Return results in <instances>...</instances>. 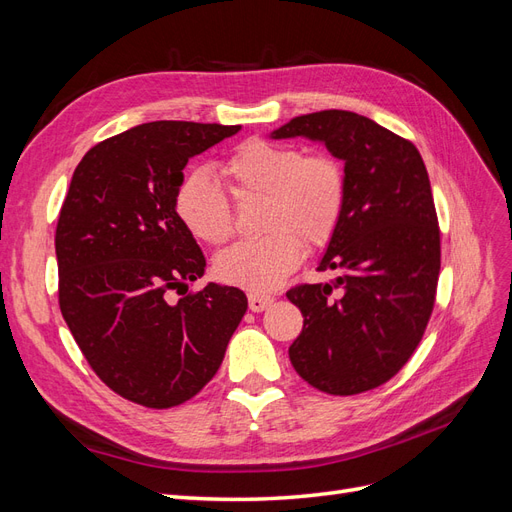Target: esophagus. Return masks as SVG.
<instances>
[{"instance_id":"34e87169","label":"esophagus","mask_w":512,"mask_h":512,"mask_svg":"<svg viewBox=\"0 0 512 512\" xmlns=\"http://www.w3.org/2000/svg\"><path fill=\"white\" fill-rule=\"evenodd\" d=\"M273 303L271 294H250V309L252 312H262Z\"/></svg>"}]
</instances>
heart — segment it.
<instances>
[{
  "instance_id": "1",
  "label": "heart",
  "mask_w": 512,
  "mask_h": 512,
  "mask_svg": "<svg viewBox=\"0 0 512 512\" xmlns=\"http://www.w3.org/2000/svg\"><path fill=\"white\" fill-rule=\"evenodd\" d=\"M228 188L237 200L265 198L260 230L267 235L241 241L215 260L222 282L271 292L301 265L305 245L320 250L342 224L348 181L331 153H307L294 145L250 138L222 164ZM175 209L183 226L209 245L226 243L235 218L226 194L205 170H192L179 183Z\"/></svg>"
}]
</instances>
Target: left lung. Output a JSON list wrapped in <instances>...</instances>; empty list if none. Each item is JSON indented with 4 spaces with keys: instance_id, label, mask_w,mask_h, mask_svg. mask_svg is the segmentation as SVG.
Instances as JSON below:
<instances>
[{
    "instance_id": "1",
    "label": "left lung",
    "mask_w": 512,
    "mask_h": 512,
    "mask_svg": "<svg viewBox=\"0 0 512 512\" xmlns=\"http://www.w3.org/2000/svg\"><path fill=\"white\" fill-rule=\"evenodd\" d=\"M305 136L344 162V218L318 271L286 292L303 314L290 363L314 389L356 395L391 380L425 333L440 275V228L418 149L350 111L294 117L271 138Z\"/></svg>"
}]
</instances>
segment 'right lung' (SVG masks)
I'll use <instances>...</instances> for the list:
<instances>
[{"label": "right lung", "instance_id": "add662e5", "mask_svg": "<svg viewBox=\"0 0 512 512\" xmlns=\"http://www.w3.org/2000/svg\"><path fill=\"white\" fill-rule=\"evenodd\" d=\"M239 130L143 123L91 147L72 175L55 230L61 316L98 378L134 404L192 399L247 309L232 286L188 294L207 262L175 209L188 160Z\"/></svg>", "mask_w": 512, "mask_h": 512}]
</instances>
